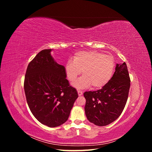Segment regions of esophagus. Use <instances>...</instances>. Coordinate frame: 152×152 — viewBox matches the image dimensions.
<instances>
[{
    "instance_id": "1",
    "label": "esophagus",
    "mask_w": 152,
    "mask_h": 152,
    "mask_svg": "<svg viewBox=\"0 0 152 152\" xmlns=\"http://www.w3.org/2000/svg\"><path fill=\"white\" fill-rule=\"evenodd\" d=\"M77 93H78V94H79V96H82V94H83V92H82V91H80V90H78L77 91Z\"/></svg>"
}]
</instances>
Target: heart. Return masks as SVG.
I'll return each instance as SVG.
<instances>
[{
  "instance_id": "heart-1",
  "label": "heart",
  "mask_w": 152,
  "mask_h": 152,
  "mask_svg": "<svg viewBox=\"0 0 152 152\" xmlns=\"http://www.w3.org/2000/svg\"><path fill=\"white\" fill-rule=\"evenodd\" d=\"M115 61L110 55L98 51H81L76 53L73 60H68L65 66L67 79L73 82L82 71L83 76L76 81L73 86L86 89L91 85L100 89L107 85L113 75Z\"/></svg>"
}]
</instances>
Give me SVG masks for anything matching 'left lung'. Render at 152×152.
<instances>
[{
	"label": "left lung",
	"mask_w": 152,
	"mask_h": 152,
	"mask_svg": "<svg viewBox=\"0 0 152 152\" xmlns=\"http://www.w3.org/2000/svg\"><path fill=\"white\" fill-rule=\"evenodd\" d=\"M130 78L126 63L117 64L108 83L96 91L85 92V113L88 121L98 126L115 121L125 107L130 88Z\"/></svg>",
	"instance_id": "obj_1"
}]
</instances>
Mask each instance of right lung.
<instances>
[{
	"label": "right lung",
	"instance_id": "obj_1",
	"mask_svg": "<svg viewBox=\"0 0 152 152\" xmlns=\"http://www.w3.org/2000/svg\"><path fill=\"white\" fill-rule=\"evenodd\" d=\"M52 50H41L30 62L24 89L34 116L44 125L55 127L68 120L78 94L66 79L65 66L52 57Z\"/></svg>",
	"mask_w": 152,
	"mask_h": 152
}]
</instances>
